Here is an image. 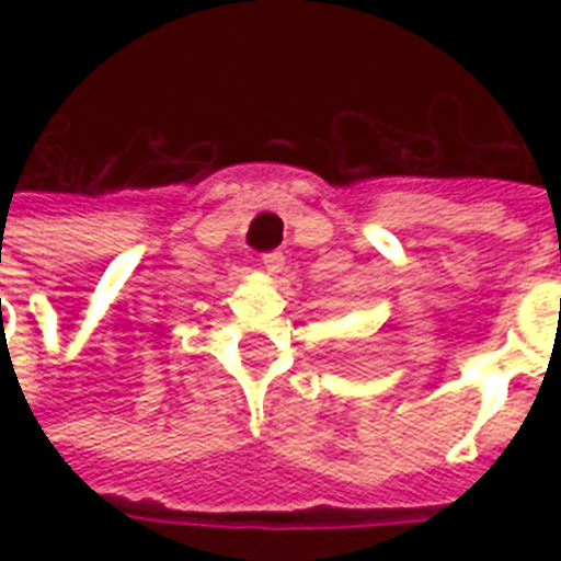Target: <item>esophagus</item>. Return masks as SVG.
Returning <instances> with one entry per match:
<instances>
[{
  "instance_id": "1",
  "label": "esophagus",
  "mask_w": 561,
  "mask_h": 561,
  "mask_svg": "<svg viewBox=\"0 0 561 561\" xmlns=\"http://www.w3.org/2000/svg\"><path fill=\"white\" fill-rule=\"evenodd\" d=\"M262 264L267 267V273H279L285 267V255L282 253H267L262 255Z\"/></svg>"
}]
</instances>
